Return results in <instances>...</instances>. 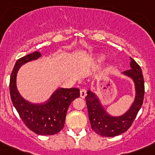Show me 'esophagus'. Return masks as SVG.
Returning a JSON list of instances; mask_svg holds the SVG:
<instances>
[{
    "label": "esophagus",
    "instance_id": "obj_1",
    "mask_svg": "<svg viewBox=\"0 0 155 155\" xmlns=\"http://www.w3.org/2000/svg\"><path fill=\"white\" fill-rule=\"evenodd\" d=\"M80 94H81V97L82 98H84L87 95V90L85 89H81L80 90Z\"/></svg>",
    "mask_w": 155,
    "mask_h": 155
}]
</instances>
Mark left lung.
<instances>
[{
  "label": "left lung",
  "instance_id": "left-lung-1",
  "mask_svg": "<svg viewBox=\"0 0 155 155\" xmlns=\"http://www.w3.org/2000/svg\"><path fill=\"white\" fill-rule=\"evenodd\" d=\"M130 69L124 74L133 79L136 89V96L133 104L125 114L113 117L104 110L96 95L87 91L85 99L88 109L89 119L92 129L102 137H112L122 134L130 127L141 108L144 99L145 86L143 71L138 64L130 57Z\"/></svg>",
  "mask_w": 155,
  "mask_h": 155
}]
</instances>
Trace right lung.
<instances>
[{
    "mask_svg": "<svg viewBox=\"0 0 155 155\" xmlns=\"http://www.w3.org/2000/svg\"><path fill=\"white\" fill-rule=\"evenodd\" d=\"M40 57V52L35 51L17 60L10 75L9 92L19 116L30 130L39 135H54L64 127L68 107L80 97V89L60 88L47 101L40 104H31L24 99L16 87L17 72L21 66Z\"/></svg>",
    "mask_w": 155,
    "mask_h": 155,
    "instance_id": "add662e5",
    "label": "right lung"
}]
</instances>
